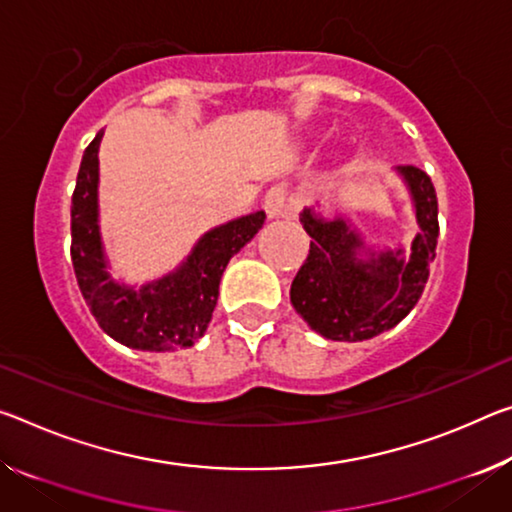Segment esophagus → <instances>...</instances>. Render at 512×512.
I'll list each match as a JSON object with an SVG mask.
<instances>
[{
    "label": "esophagus",
    "mask_w": 512,
    "mask_h": 512,
    "mask_svg": "<svg viewBox=\"0 0 512 512\" xmlns=\"http://www.w3.org/2000/svg\"><path fill=\"white\" fill-rule=\"evenodd\" d=\"M264 209L269 218H280V216H294L296 214V202L289 198V189L282 184L271 186L264 196Z\"/></svg>",
    "instance_id": "1"
}]
</instances>
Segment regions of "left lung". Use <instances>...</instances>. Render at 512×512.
<instances>
[{
  "label": "left lung",
  "instance_id": "1",
  "mask_svg": "<svg viewBox=\"0 0 512 512\" xmlns=\"http://www.w3.org/2000/svg\"><path fill=\"white\" fill-rule=\"evenodd\" d=\"M415 198L421 232L410 255L383 253L355 259L362 243L344 221H321L310 209L300 216L312 237L310 255L291 282V305L319 335L335 342H362L394 328L424 294L435 259L440 223L431 177L417 166H399Z\"/></svg>",
  "mask_w": 512,
  "mask_h": 512
}]
</instances>
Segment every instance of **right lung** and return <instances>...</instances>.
<instances>
[{
  "label": "right lung",
  "mask_w": 512,
  "mask_h": 512,
  "mask_svg": "<svg viewBox=\"0 0 512 512\" xmlns=\"http://www.w3.org/2000/svg\"><path fill=\"white\" fill-rule=\"evenodd\" d=\"M102 129L84 150L70 207V257L77 285L100 328L116 342L139 351L166 353L189 348L212 321L221 275L264 225V212L216 227L198 241L184 266L164 280L127 289L104 271L97 230V148Z\"/></svg>",
  "instance_id": "1"
}]
</instances>
